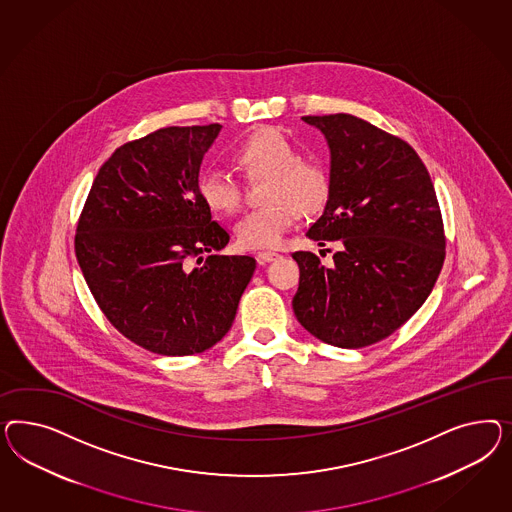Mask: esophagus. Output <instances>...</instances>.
Wrapping results in <instances>:
<instances>
[{"label":"esophagus","instance_id":"esophagus-1","mask_svg":"<svg viewBox=\"0 0 512 512\" xmlns=\"http://www.w3.org/2000/svg\"><path fill=\"white\" fill-rule=\"evenodd\" d=\"M278 257V253H274V251H261V253H257V263H272V261H274V259H278Z\"/></svg>","mask_w":512,"mask_h":512}]
</instances>
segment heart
I'll list each match as a JSON object with an SVG mask.
<instances>
[{"instance_id":"b5f03b06","label":"heart","mask_w":512,"mask_h":512,"mask_svg":"<svg viewBox=\"0 0 512 512\" xmlns=\"http://www.w3.org/2000/svg\"><path fill=\"white\" fill-rule=\"evenodd\" d=\"M233 157L249 178H266V206L240 217L234 225L236 242L242 248H278L300 214L313 216L325 208L332 189L325 163L300 157L295 142L276 127L253 131L234 150ZM199 195L210 210L221 214H234L242 204L238 180L221 169L202 172Z\"/></svg>"}]
</instances>
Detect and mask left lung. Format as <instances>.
Masks as SVG:
<instances>
[{
    "mask_svg": "<svg viewBox=\"0 0 512 512\" xmlns=\"http://www.w3.org/2000/svg\"><path fill=\"white\" fill-rule=\"evenodd\" d=\"M330 146L332 189L308 238L340 242L326 268L295 251L298 323L341 349L385 340L432 293L445 261V231L434 184L400 137L351 116H304Z\"/></svg>",
    "mask_w": 512,
    "mask_h": 512,
    "instance_id": "left-lung-1",
    "label": "left lung"
}]
</instances>
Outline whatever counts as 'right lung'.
Listing matches in <instances>:
<instances>
[{
  "label": "right lung",
  "instance_id": "obj_1",
  "mask_svg": "<svg viewBox=\"0 0 512 512\" xmlns=\"http://www.w3.org/2000/svg\"><path fill=\"white\" fill-rule=\"evenodd\" d=\"M219 129L163 127L125 142L78 217L75 253L97 306L127 340L163 357L216 345L255 272L253 257L214 253L231 236L199 195Z\"/></svg>",
  "mask_w": 512,
  "mask_h": 512
}]
</instances>
